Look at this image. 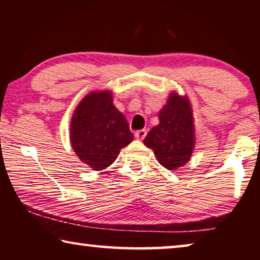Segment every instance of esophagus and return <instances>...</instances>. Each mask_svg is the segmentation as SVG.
<instances>
[{
	"label": "esophagus",
	"instance_id": "esophagus-1",
	"mask_svg": "<svg viewBox=\"0 0 260 260\" xmlns=\"http://www.w3.org/2000/svg\"><path fill=\"white\" fill-rule=\"evenodd\" d=\"M146 135H147L146 129H140V131L135 132V139L136 140H143L144 138H146Z\"/></svg>",
	"mask_w": 260,
	"mask_h": 260
}]
</instances>
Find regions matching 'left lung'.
Segmentation results:
<instances>
[{
	"label": "left lung",
	"mask_w": 260,
	"mask_h": 260,
	"mask_svg": "<svg viewBox=\"0 0 260 260\" xmlns=\"http://www.w3.org/2000/svg\"><path fill=\"white\" fill-rule=\"evenodd\" d=\"M159 124L143 140L161 166L175 171L190 160L196 144L191 103L187 95L171 91L158 113Z\"/></svg>",
	"instance_id": "left-lung-1"
}]
</instances>
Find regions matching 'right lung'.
<instances>
[{
    "instance_id": "obj_1",
    "label": "right lung",
    "mask_w": 260,
    "mask_h": 260,
    "mask_svg": "<svg viewBox=\"0 0 260 260\" xmlns=\"http://www.w3.org/2000/svg\"><path fill=\"white\" fill-rule=\"evenodd\" d=\"M133 139L124 114L113 105L111 90L90 91L73 111L70 143L79 159L94 171L111 165Z\"/></svg>"
}]
</instances>
